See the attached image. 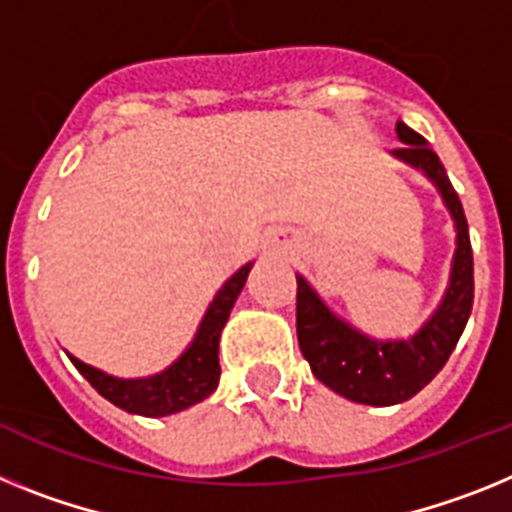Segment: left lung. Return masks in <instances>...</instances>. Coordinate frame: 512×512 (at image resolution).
<instances>
[{"mask_svg": "<svg viewBox=\"0 0 512 512\" xmlns=\"http://www.w3.org/2000/svg\"><path fill=\"white\" fill-rule=\"evenodd\" d=\"M397 136L404 146L394 154L420 167L438 185L456 221V257L441 309L410 340L381 342L340 322L311 291L309 283L296 275V335L311 373L345 399L376 407L407 402L435 379V373L446 366L448 355L456 348L474 304V257L459 195L438 154L425 144L420 133L397 123Z\"/></svg>", "mask_w": 512, "mask_h": 512, "instance_id": "left-lung-1", "label": "left lung"}]
</instances>
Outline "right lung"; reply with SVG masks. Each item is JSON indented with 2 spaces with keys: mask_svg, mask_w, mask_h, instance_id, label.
I'll use <instances>...</instances> for the list:
<instances>
[{
  "mask_svg": "<svg viewBox=\"0 0 512 512\" xmlns=\"http://www.w3.org/2000/svg\"><path fill=\"white\" fill-rule=\"evenodd\" d=\"M250 268L252 265H244L242 270H237L224 283V288L216 293L213 304L208 306L193 345L167 371L157 373L151 379L123 381L77 361L74 355H69L71 363L77 366L84 379L100 391L102 397L113 402L115 407H121V410L133 412V415L162 417L203 402L219 386V337L226 319H229L231 306H234L244 281H247Z\"/></svg>",
  "mask_w": 512,
  "mask_h": 512,
  "instance_id": "right-lung-1",
  "label": "right lung"
}]
</instances>
